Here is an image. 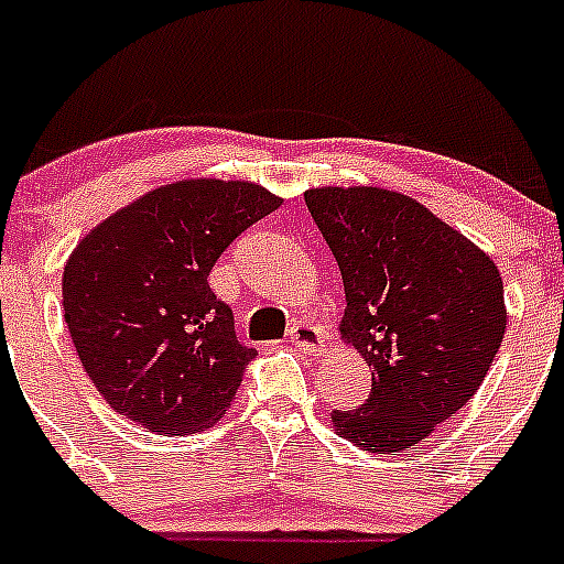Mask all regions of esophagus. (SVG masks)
<instances>
[{"mask_svg": "<svg viewBox=\"0 0 564 564\" xmlns=\"http://www.w3.org/2000/svg\"><path fill=\"white\" fill-rule=\"evenodd\" d=\"M289 340H292L297 349H303L305 355H316V351H324V333L314 324L300 322L289 329Z\"/></svg>", "mask_w": 564, "mask_h": 564, "instance_id": "34e87169", "label": "esophagus"}]
</instances>
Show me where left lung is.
I'll list each match as a JSON object with an SVG mask.
<instances>
[{"mask_svg":"<svg viewBox=\"0 0 564 564\" xmlns=\"http://www.w3.org/2000/svg\"><path fill=\"white\" fill-rule=\"evenodd\" d=\"M344 278L340 338L371 373L360 409L333 412L368 453L409 451L475 395L502 346L497 264L414 198L382 187L305 191Z\"/></svg>","mask_w":564,"mask_h":564,"instance_id":"obj_1","label":"left lung"}]
</instances>
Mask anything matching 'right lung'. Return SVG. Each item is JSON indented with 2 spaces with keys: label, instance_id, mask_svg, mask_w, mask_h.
Listing matches in <instances>:
<instances>
[{
  "label": "right lung",
  "instance_id": "add662e5",
  "mask_svg": "<svg viewBox=\"0 0 564 564\" xmlns=\"http://www.w3.org/2000/svg\"><path fill=\"white\" fill-rule=\"evenodd\" d=\"M281 198L240 180H182L135 198L70 253L62 305L100 395L155 434H196L231 406L256 351L207 278Z\"/></svg>",
  "mask_w": 564,
  "mask_h": 564
}]
</instances>
